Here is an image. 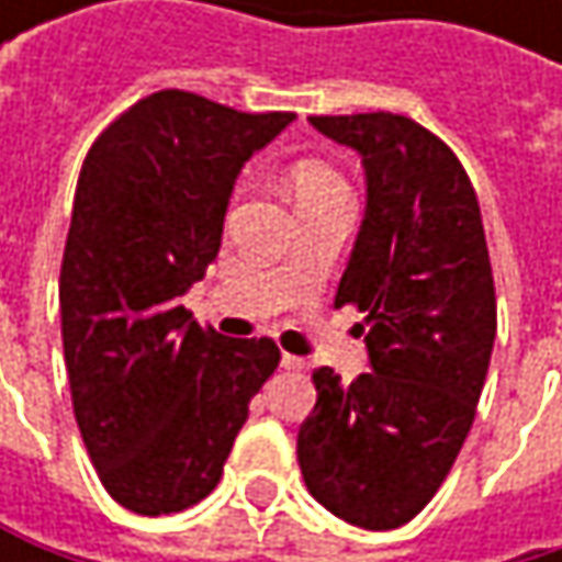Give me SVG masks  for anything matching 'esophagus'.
I'll return each mask as SVG.
<instances>
[{
    "mask_svg": "<svg viewBox=\"0 0 562 562\" xmlns=\"http://www.w3.org/2000/svg\"><path fill=\"white\" fill-rule=\"evenodd\" d=\"M280 364L282 368H289V371H299V368H305V361H302V358H295V355H285V351H282Z\"/></svg>",
    "mask_w": 562,
    "mask_h": 562,
    "instance_id": "esophagus-1",
    "label": "esophagus"
}]
</instances>
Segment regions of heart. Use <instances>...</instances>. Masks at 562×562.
<instances>
[{
    "instance_id": "1",
    "label": "heart",
    "mask_w": 562,
    "mask_h": 562,
    "mask_svg": "<svg viewBox=\"0 0 562 562\" xmlns=\"http://www.w3.org/2000/svg\"><path fill=\"white\" fill-rule=\"evenodd\" d=\"M289 184H292V198L308 201V198H322V194H348L341 175L322 162H299L289 171Z\"/></svg>"
}]
</instances>
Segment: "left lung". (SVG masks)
<instances>
[{"instance_id": "left-lung-1", "label": "left lung", "mask_w": 562, "mask_h": 562, "mask_svg": "<svg viewBox=\"0 0 562 562\" xmlns=\"http://www.w3.org/2000/svg\"><path fill=\"white\" fill-rule=\"evenodd\" d=\"M351 146L368 207L335 305L364 312L371 371L351 384L312 374L299 426L308 495L335 517L393 530L446 482L485 387L498 302L475 188L456 153L396 113L308 116Z\"/></svg>"}]
</instances>
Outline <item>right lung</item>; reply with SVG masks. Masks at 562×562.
<instances>
[{"instance_id":"obj_1","label":"right lung","mask_w":562,"mask_h":562,"mask_svg":"<svg viewBox=\"0 0 562 562\" xmlns=\"http://www.w3.org/2000/svg\"><path fill=\"white\" fill-rule=\"evenodd\" d=\"M292 113H240L159 90L90 146L60 263V338L90 462L126 510L207 498L250 400L280 364L273 338L227 341L181 295L221 250L244 162Z\"/></svg>"}]
</instances>
